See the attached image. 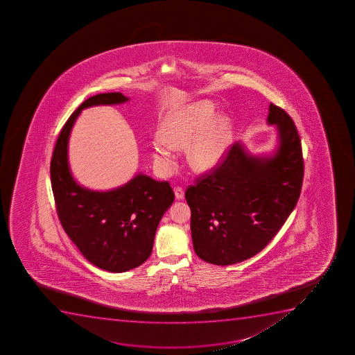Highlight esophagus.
<instances>
[{
    "mask_svg": "<svg viewBox=\"0 0 355 355\" xmlns=\"http://www.w3.org/2000/svg\"><path fill=\"white\" fill-rule=\"evenodd\" d=\"M175 199H178V200H183L184 196H185V194H184L183 189H182V187H175Z\"/></svg>",
    "mask_w": 355,
    "mask_h": 355,
    "instance_id": "1",
    "label": "esophagus"
}]
</instances>
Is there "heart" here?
Wrapping results in <instances>:
<instances>
[{
    "label": "heart",
    "instance_id": "obj_1",
    "mask_svg": "<svg viewBox=\"0 0 355 355\" xmlns=\"http://www.w3.org/2000/svg\"><path fill=\"white\" fill-rule=\"evenodd\" d=\"M213 103L199 102L172 111L162 123V137L151 142L155 162L170 168L177 159L175 149L189 148L191 166L211 171L221 163L232 142V123L227 116L215 118Z\"/></svg>",
    "mask_w": 355,
    "mask_h": 355
}]
</instances>
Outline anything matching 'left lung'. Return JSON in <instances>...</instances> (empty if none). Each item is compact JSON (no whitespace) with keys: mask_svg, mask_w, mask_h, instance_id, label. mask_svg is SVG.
<instances>
[{"mask_svg":"<svg viewBox=\"0 0 355 355\" xmlns=\"http://www.w3.org/2000/svg\"><path fill=\"white\" fill-rule=\"evenodd\" d=\"M267 123L277 130L273 150L253 155L239 141L187 190L194 251L207 263L225 266L260 252L299 200L304 168L297 130L272 103Z\"/></svg>","mask_w":355,"mask_h":355,"instance_id":"1","label":"left lung"}]
</instances>
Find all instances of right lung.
I'll return each instance as SVG.
<instances>
[{"instance_id":"obj_1","label":"right lung","mask_w":355,"mask_h":355,"mask_svg":"<svg viewBox=\"0 0 355 355\" xmlns=\"http://www.w3.org/2000/svg\"><path fill=\"white\" fill-rule=\"evenodd\" d=\"M128 101L120 92H109L82 103L61 130L51 161L53 194L62 228L85 259L113 273L135 268L149 258L158 223L175 194L168 182L141 172L112 190L82 187L71 173L68 142L82 110Z\"/></svg>"}]
</instances>
